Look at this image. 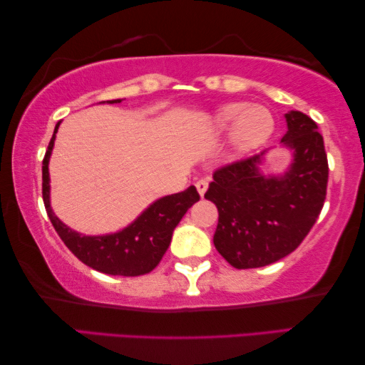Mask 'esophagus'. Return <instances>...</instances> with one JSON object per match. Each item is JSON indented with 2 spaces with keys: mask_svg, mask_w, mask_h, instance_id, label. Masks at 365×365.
Listing matches in <instances>:
<instances>
[{
  "mask_svg": "<svg viewBox=\"0 0 365 365\" xmlns=\"http://www.w3.org/2000/svg\"><path fill=\"white\" fill-rule=\"evenodd\" d=\"M195 187H197V190H199L200 195H204L208 189V181L207 179H199V181L195 182Z\"/></svg>",
  "mask_w": 365,
  "mask_h": 365,
  "instance_id": "1",
  "label": "esophagus"
}]
</instances>
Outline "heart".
I'll list each match as a JSON object with an SVG mask.
<instances>
[{
  "instance_id": "1",
  "label": "heart",
  "mask_w": 365,
  "mask_h": 365,
  "mask_svg": "<svg viewBox=\"0 0 365 365\" xmlns=\"http://www.w3.org/2000/svg\"><path fill=\"white\" fill-rule=\"evenodd\" d=\"M215 123L220 129L232 128V142L237 150L252 152L268 140L274 129V119L265 106L230 103L220 108Z\"/></svg>"
}]
</instances>
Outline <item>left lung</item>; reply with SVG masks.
Here are the masks:
<instances>
[{"mask_svg": "<svg viewBox=\"0 0 365 365\" xmlns=\"http://www.w3.org/2000/svg\"><path fill=\"white\" fill-rule=\"evenodd\" d=\"M286 123L283 142L294 150V161L284 176H262V153H255L220 166L205 192L218 208L215 247L237 270L270 265L296 250L325 204L324 137L301 111L288 113Z\"/></svg>", "mask_w": 365, "mask_h": 365, "instance_id": "1", "label": "left lung"}]
</instances>
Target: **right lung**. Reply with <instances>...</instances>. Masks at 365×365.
I'll return each instance as SVG.
<instances>
[{"label":"right lung","instance_id":"right-lung-1","mask_svg":"<svg viewBox=\"0 0 365 365\" xmlns=\"http://www.w3.org/2000/svg\"><path fill=\"white\" fill-rule=\"evenodd\" d=\"M121 100H111L110 103H119ZM41 163V195L46 208L48 218L63 239L71 252L82 264L93 270L118 274V277H139L150 273L160 264L171 242L173 231L181 222V218L200 199L194 186L178 194L166 195L152 204L135 222L126 230L108 236H81L79 232L68 228L53 213L50 207V178H48V160L55 143V134Z\"/></svg>","mask_w":365,"mask_h":365}]
</instances>
